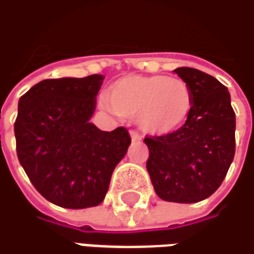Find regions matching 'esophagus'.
I'll return each instance as SVG.
<instances>
[{
  "instance_id": "1",
  "label": "esophagus",
  "mask_w": 254,
  "mask_h": 254,
  "mask_svg": "<svg viewBox=\"0 0 254 254\" xmlns=\"http://www.w3.org/2000/svg\"><path fill=\"white\" fill-rule=\"evenodd\" d=\"M130 137H132V141H140L141 136L136 130H130Z\"/></svg>"
}]
</instances>
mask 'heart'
I'll return each mask as SVG.
<instances>
[{
  "label": "heart",
  "mask_w": 254,
  "mask_h": 254,
  "mask_svg": "<svg viewBox=\"0 0 254 254\" xmlns=\"http://www.w3.org/2000/svg\"><path fill=\"white\" fill-rule=\"evenodd\" d=\"M107 107L127 120H137L143 132L167 136L184 127L193 108L190 86L181 77L130 75L114 82Z\"/></svg>",
  "instance_id": "heart-1"
}]
</instances>
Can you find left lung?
I'll return each mask as SVG.
<instances>
[{"mask_svg":"<svg viewBox=\"0 0 254 254\" xmlns=\"http://www.w3.org/2000/svg\"><path fill=\"white\" fill-rule=\"evenodd\" d=\"M190 86L193 108L186 124L167 136H146L151 184L160 199L197 203L222 184L235 156V113L228 89L199 69L177 68Z\"/></svg>","mask_w":254,"mask_h":254,"instance_id":"8db88e82","label":"left lung"}]
</instances>
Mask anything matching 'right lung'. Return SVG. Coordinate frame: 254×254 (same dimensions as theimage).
<instances>
[{
    "instance_id": "1",
    "label": "right lung",
    "mask_w": 254,
    "mask_h": 254,
    "mask_svg": "<svg viewBox=\"0 0 254 254\" xmlns=\"http://www.w3.org/2000/svg\"><path fill=\"white\" fill-rule=\"evenodd\" d=\"M103 75L46 79L19 98L16 153L33 186L65 208L98 206L130 136L90 122Z\"/></svg>"
}]
</instances>
